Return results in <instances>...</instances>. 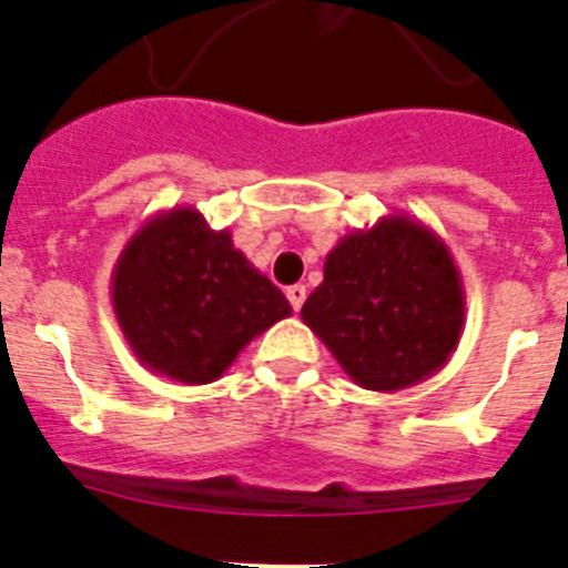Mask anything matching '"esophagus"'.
<instances>
[{
  "label": "esophagus",
  "instance_id": "34e87169",
  "mask_svg": "<svg viewBox=\"0 0 568 568\" xmlns=\"http://www.w3.org/2000/svg\"><path fill=\"white\" fill-rule=\"evenodd\" d=\"M287 298H290V304H293L295 313H298L301 304H304V298H307V287H304V284H293V287H287Z\"/></svg>",
  "mask_w": 568,
  "mask_h": 568
}]
</instances>
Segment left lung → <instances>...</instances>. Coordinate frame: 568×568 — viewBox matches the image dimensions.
<instances>
[{
  "instance_id": "8db88e82",
  "label": "left lung",
  "mask_w": 568,
  "mask_h": 568,
  "mask_svg": "<svg viewBox=\"0 0 568 568\" xmlns=\"http://www.w3.org/2000/svg\"><path fill=\"white\" fill-rule=\"evenodd\" d=\"M464 313L453 253L435 230L404 213L344 235L301 307L341 369L373 393L433 378L458 346Z\"/></svg>"
}]
</instances>
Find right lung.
<instances>
[{"label": "right lung", "mask_w": 568, "mask_h": 568, "mask_svg": "<svg viewBox=\"0 0 568 568\" xmlns=\"http://www.w3.org/2000/svg\"><path fill=\"white\" fill-rule=\"evenodd\" d=\"M110 301L135 358L182 384L222 378L255 335L293 313L230 230H210L195 207L164 210L135 230L110 275Z\"/></svg>", "instance_id": "right-lung-1"}]
</instances>
